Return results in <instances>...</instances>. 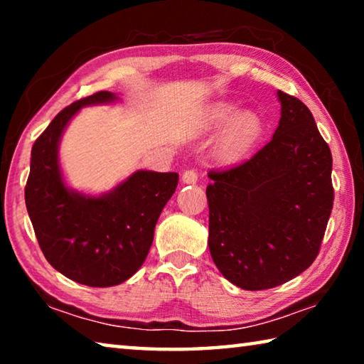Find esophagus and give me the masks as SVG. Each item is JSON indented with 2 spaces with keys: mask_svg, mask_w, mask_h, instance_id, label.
Wrapping results in <instances>:
<instances>
[{
  "mask_svg": "<svg viewBox=\"0 0 364 364\" xmlns=\"http://www.w3.org/2000/svg\"><path fill=\"white\" fill-rule=\"evenodd\" d=\"M181 181H183L184 184H196V183H197V173H196V170H186V171H183Z\"/></svg>",
  "mask_w": 364,
  "mask_h": 364,
  "instance_id": "34e87169",
  "label": "esophagus"
}]
</instances>
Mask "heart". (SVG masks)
I'll return each instance as SVG.
<instances>
[{
	"label": "heart",
	"mask_w": 364,
	"mask_h": 364,
	"mask_svg": "<svg viewBox=\"0 0 364 364\" xmlns=\"http://www.w3.org/2000/svg\"><path fill=\"white\" fill-rule=\"evenodd\" d=\"M221 132L215 156L221 164H236L247 157L263 132V122L255 110H239V104L218 101L210 106L204 117V128Z\"/></svg>",
	"instance_id": "b5f03b06"
}]
</instances>
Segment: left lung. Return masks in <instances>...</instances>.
<instances>
[{
	"mask_svg": "<svg viewBox=\"0 0 364 364\" xmlns=\"http://www.w3.org/2000/svg\"><path fill=\"white\" fill-rule=\"evenodd\" d=\"M279 125L254 157L208 173V249L245 291L284 284L315 260L331 217L332 156L304 102L282 91Z\"/></svg>",
	"mask_w": 364,
	"mask_h": 364,
	"instance_id": "left-lung-1",
	"label": "left lung"
}]
</instances>
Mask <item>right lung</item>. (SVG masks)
<instances>
[{"label": "right lung", "instance_id": "obj_1", "mask_svg": "<svg viewBox=\"0 0 364 364\" xmlns=\"http://www.w3.org/2000/svg\"><path fill=\"white\" fill-rule=\"evenodd\" d=\"M100 91L70 104L35 141L26 205L46 260L60 274L90 287L130 279L144 263L156 223L178 186V173L136 170L110 191L86 194L70 188L59 160L65 128L80 109L119 102Z\"/></svg>", "mask_w": 364, "mask_h": 364}]
</instances>
